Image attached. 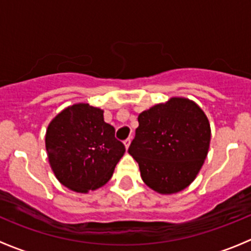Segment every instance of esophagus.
<instances>
[{
	"label": "esophagus",
	"mask_w": 251,
	"mask_h": 251,
	"mask_svg": "<svg viewBox=\"0 0 251 251\" xmlns=\"http://www.w3.org/2000/svg\"><path fill=\"white\" fill-rule=\"evenodd\" d=\"M131 143V136H129V138H126L125 140V145H126V149H128L129 145Z\"/></svg>",
	"instance_id": "obj_1"
}]
</instances>
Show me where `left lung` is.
<instances>
[{
	"instance_id": "left-lung-1",
	"label": "left lung",
	"mask_w": 251,
	"mask_h": 251,
	"mask_svg": "<svg viewBox=\"0 0 251 251\" xmlns=\"http://www.w3.org/2000/svg\"><path fill=\"white\" fill-rule=\"evenodd\" d=\"M138 121L128 152L139 163L144 182L163 195L182 191L208 154L210 126L202 108L172 98L141 112Z\"/></svg>"
}]
</instances>
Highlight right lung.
<instances>
[{
    "label": "right lung",
    "instance_id": "add662e5",
    "mask_svg": "<svg viewBox=\"0 0 251 251\" xmlns=\"http://www.w3.org/2000/svg\"><path fill=\"white\" fill-rule=\"evenodd\" d=\"M46 149L56 179L82 193L105 185L126 152L104 111L89 104L72 105L51 121Z\"/></svg>",
    "mask_w": 251,
    "mask_h": 251
}]
</instances>
